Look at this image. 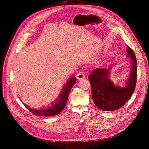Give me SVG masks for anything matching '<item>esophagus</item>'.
<instances>
[{
	"label": "esophagus",
	"mask_w": 149,
	"mask_h": 149,
	"mask_svg": "<svg viewBox=\"0 0 149 149\" xmlns=\"http://www.w3.org/2000/svg\"><path fill=\"white\" fill-rule=\"evenodd\" d=\"M84 77H85V75L83 72H80L77 74V79H79V80L83 79Z\"/></svg>",
	"instance_id": "1"
}]
</instances>
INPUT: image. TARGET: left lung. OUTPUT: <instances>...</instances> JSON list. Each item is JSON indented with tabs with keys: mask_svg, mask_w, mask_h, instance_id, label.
Masks as SVG:
<instances>
[{
	"mask_svg": "<svg viewBox=\"0 0 149 149\" xmlns=\"http://www.w3.org/2000/svg\"><path fill=\"white\" fill-rule=\"evenodd\" d=\"M127 52V57L132 60V66L125 87L115 86L109 79L111 68L95 69L89 75L93 103L101 110L113 111L121 108L130 99L135 91L137 80L136 58L134 52L128 45Z\"/></svg>",
	"mask_w": 149,
	"mask_h": 149,
	"instance_id": "1",
	"label": "left lung"
}]
</instances>
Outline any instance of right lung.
<instances>
[{"label":"right lung","mask_w":149,"mask_h":149,"mask_svg":"<svg viewBox=\"0 0 149 149\" xmlns=\"http://www.w3.org/2000/svg\"><path fill=\"white\" fill-rule=\"evenodd\" d=\"M76 80L77 79L74 76L69 78L63 88V89L60 93V95L58 97V100H56V101L55 102L56 104H54L53 103L52 106L50 107L44 108L43 109H40V110H37V109H31L26 106L25 104V106L31 112L37 116H51L58 115L65 108L68 101L69 93L75 84Z\"/></svg>","instance_id":"add662e5"}]
</instances>
